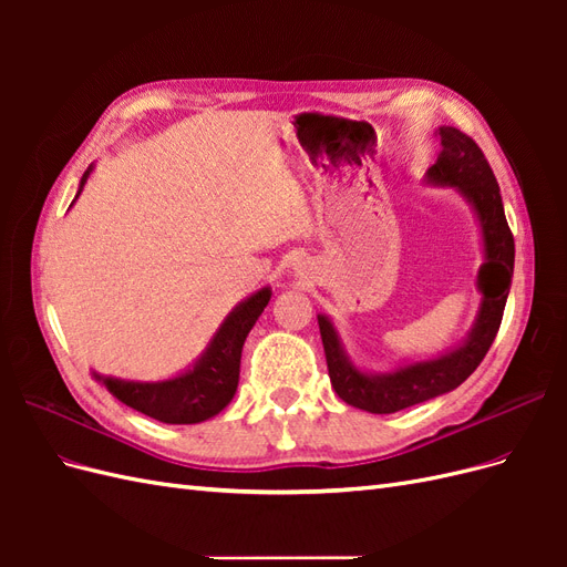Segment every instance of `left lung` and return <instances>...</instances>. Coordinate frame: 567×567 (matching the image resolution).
Wrapping results in <instances>:
<instances>
[{"label":"left lung","instance_id":"left-lung-1","mask_svg":"<svg viewBox=\"0 0 567 567\" xmlns=\"http://www.w3.org/2000/svg\"><path fill=\"white\" fill-rule=\"evenodd\" d=\"M440 144L442 151L435 165L427 167V179L456 186L473 203L480 227H483L487 255V262L480 267L477 274V286L485 298L480 305L475 329L461 348L385 375H367L357 371L340 348L333 323L326 317H319L331 385L342 402L371 411V414H394V411L421 404L458 388L483 362L502 326L513 277V260H516V244H513V234L504 215L499 184H496L485 153L468 134L456 127H440Z\"/></svg>","mask_w":567,"mask_h":567}]
</instances>
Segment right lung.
Returning <instances> with one entry per match:
<instances>
[{
	"label": "right lung",
	"mask_w": 567,
	"mask_h": 567,
	"mask_svg": "<svg viewBox=\"0 0 567 567\" xmlns=\"http://www.w3.org/2000/svg\"><path fill=\"white\" fill-rule=\"evenodd\" d=\"M90 173L92 167L82 175L80 192ZM269 298L271 290L262 288L246 302L238 305L227 321L221 323V329L213 338L208 352L198 359V364L192 371L177 375V379L161 383H136L94 373L96 381L115 400L163 423H200L210 419L219 414L234 398L246 336L250 333L257 317L262 315Z\"/></svg>",
	"instance_id": "obj_1"
}]
</instances>
